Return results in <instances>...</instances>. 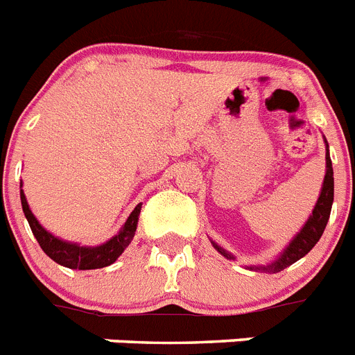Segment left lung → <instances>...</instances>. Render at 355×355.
<instances>
[{"instance_id":"left-lung-1","label":"left lung","mask_w":355,"mask_h":355,"mask_svg":"<svg viewBox=\"0 0 355 355\" xmlns=\"http://www.w3.org/2000/svg\"><path fill=\"white\" fill-rule=\"evenodd\" d=\"M325 163H327V172H325L324 187H322V193L318 197V202H316L315 209H313V215L309 216V220L306 222V225L302 227L297 236L291 240L290 245L284 249V252L279 256V259H275L272 265L261 266V270H270V272H281L284 270L286 266L293 265L295 261H299L300 258H304L313 247L316 245V241L320 240V236L324 234V229L327 225L329 216H331V208L332 200H334V178H332V163L331 156H329V146H327V156H325ZM215 249L225 256V258H233L231 254L225 252L222 247H218L216 243H213Z\"/></svg>"}]
</instances>
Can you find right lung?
I'll list each match as a JSON object with an SVG mask.
<instances>
[{
  "label": "right lung",
  "mask_w": 355,
  "mask_h": 355,
  "mask_svg": "<svg viewBox=\"0 0 355 355\" xmlns=\"http://www.w3.org/2000/svg\"><path fill=\"white\" fill-rule=\"evenodd\" d=\"M21 205H23L24 216L28 218L31 233H33V236L39 241L40 249L48 254L53 261H56L58 265L67 266V268H74V270H94V268H103V266H108L114 261H117L119 256L124 252V249L133 240L135 231H137V222H139L140 208H142V205H137V208L128 216L126 224L122 225L119 234H115L110 241H106V243H103L99 247H80L76 243L58 240L51 233H48L37 222L31 209L28 208L26 197H24L23 190H21Z\"/></svg>",
  "instance_id": "obj_1"
}]
</instances>
